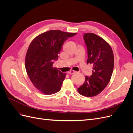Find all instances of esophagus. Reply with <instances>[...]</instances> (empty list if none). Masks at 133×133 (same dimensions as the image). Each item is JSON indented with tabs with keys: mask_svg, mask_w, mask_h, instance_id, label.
<instances>
[{
	"mask_svg": "<svg viewBox=\"0 0 133 133\" xmlns=\"http://www.w3.org/2000/svg\"><path fill=\"white\" fill-rule=\"evenodd\" d=\"M76 73V71H74V70H70L69 72V74H74V73Z\"/></svg>",
	"mask_w": 133,
	"mask_h": 133,
	"instance_id": "34e87169",
	"label": "esophagus"
}]
</instances>
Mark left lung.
Returning <instances> with one entry per match:
<instances>
[{
	"label": "left lung",
	"instance_id": "obj_1",
	"mask_svg": "<svg viewBox=\"0 0 133 133\" xmlns=\"http://www.w3.org/2000/svg\"><path fill=\"white\" fill-rule=\"evenodd\" d=\"M88 51L87 63L92 65V75L85 76V82L78 88L79 93L87 97L101 92L109 83L113 71L114 58L110 45L93 33L83 35Z\"/></svg>",
	"mask_w": 133,
	"mask_h": 133
}]
</instances>
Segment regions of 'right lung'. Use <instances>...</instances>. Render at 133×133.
I'll return each mask as SVG.
<instances>
[{
    "label": "right lung",
    "instance_id": "1",
    "mask_svg": "<svg viewBox=\"0 0 133 133\" xmlns=\"http://www.w3.org/2000/svg\"><path fill=\"white\" fill-rule=\"evenodd\" d=\"M75 34L51 30L40 34L30 43L25 57L26 71L33 85L43 94H53L61 89L66 74L53 65L64 43Z\"/></svg>",
    "mask_w": 133,
    "mask_h": 133
}]
</instances>
